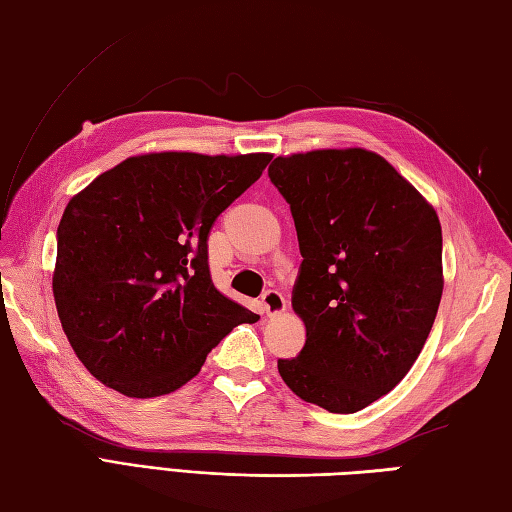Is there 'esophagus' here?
Here are the masks:
<instances>
[{"label": "esophagus", "mask_w": 512, "mask_h": 512, "mask_svg": "<svg viewBox=\"0 0 512 512\" xmlns=\"http://www.w3.org/2000/svg\"><path fill=\"white\" fill-rule=\"evenodd\" d=\"M262 306L268 317H277V314L286 312V299L277 290H266L262 295Z\"/></svg>", "instance_id": "obj_1"}]
</instances>
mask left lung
<instances>
[{"label": "left lung", "mask_w": 512, "mask_h": 512, "mask_svg": "<svg viewBox=\"0 0 512 512\" xmlns=\"http://www.w3.org/2000/svg\"><path fill=\"white\" fill-rule=\"evenodd\" d=\"M295 217L301 273L297 358L277 363L295 394L361 411L407 376L436 321L442 226L427 198L376 151L312 149L268 169Z\"/></svg>", "instance_id": "obj_1"}]
</instances>
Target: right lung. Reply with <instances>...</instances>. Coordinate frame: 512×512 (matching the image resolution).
Masks as SVG:
<instances>
[{
	"mask_svg": "<svg viewBox=\"0 0 512 512\" xmlns=\"http://www.w3.org/2000/svg\"><path fill=\"white\" fill-rule=\"evenodd\" d=\"M270 158L151 151L118 162L65 206L54 303L74 354L105 387L171 394L235 325L259 319L213 286L206 237Z\"/></svg>",
	"mask_w": 512,
	"mask_h": 512,
	"instance_id": "1",
	"label": "right lung"
}]
</instances>
